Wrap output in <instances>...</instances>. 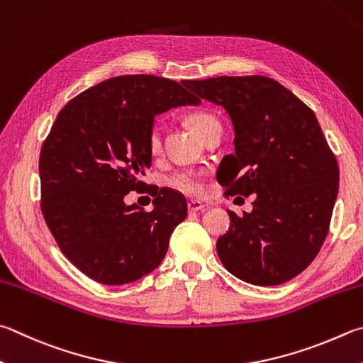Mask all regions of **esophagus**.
I'll use <instances>...</instances> for the list:
<instances>
[{"instance_id":"1","label":"esophagus","mask_w":363,"mask_h":363,"mask_svg":"<svg viewBox=\"0 0 363 363\" xmlns=\"http://www.w3.org/2000/svg\"><path fill=\"white\" fill-rule=\"evenodd\" d=\"M187 208H189V213H196V211H201V209L206 208V204H203L199 200H190L187 203Z\"/></svg>"}]
</instances>
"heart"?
Masks as SVG:
<instances>
[{"label": "heart", "mask_w": 363, "mask_h": 363, "mask_svg": "<svg viewBox=\"0 0 363 363\" xmlns=\"http://www.w3.org/2000/svg\"><path fill=\"white\" fill-rule=\"evenodd\" d=\"M187 122L190 127H192L195 133L201 138V140L214 127H220L219 118L209 113H195L192 116H189ZM147 146H149V150L152 155H159L162 152L163 131L160 128V125H154V127L150 128L149 138H147ZM168 184L171 187L179 190V192H182V194L200 195L203 192V174L199 173V171L184 169V171H179V173L171 176L168 179Z\"/></svg>", "instance_id": "1"}]
</instances>
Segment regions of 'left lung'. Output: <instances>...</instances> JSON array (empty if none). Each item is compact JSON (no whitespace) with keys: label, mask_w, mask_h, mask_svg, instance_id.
<instances>
[{"label":"left lung","mask_w":363,"mask_h":363,"mask_svg":"<svg viewBox=\"0 0 363 363\" xmlns=\"http://www.w3.org/2000/svg\"><path fill=\"white\" fill-rule=\"evenodd\" d=\"M184 85L232 118L235 154L217 169L225 195H254L250 213L228 211L230 228L216 245L223 267L255 286L295 278L324 245L338 195L337 157L313 109L265 76Z\"/></svg>","instance_id":"left-lung-1"}]
</instances>
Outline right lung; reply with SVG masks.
I'll return each mask as SVG.
<instances>
[{
  "label": "right lung",
  "mask_w": 363,
  "mask_h": 363,
  "mask_svg": "<svg viewBox=\"0 0 363 363\" xmlns=\"http://www.w3.org/2000/svg\"><path fill=\"white\" fill-rule=\"evenodd\" d=\"M200 103L171 79L130 74L94 85L58 113L39 155L41 211L63 255L89 278L122 286L162 263L187 217L186 199L147 189L152 211L123 199L147 186L140 179L152 162L155 116Z\"/></svg>",
  "instance_id": "right-lung-1"
}]
</instances>
